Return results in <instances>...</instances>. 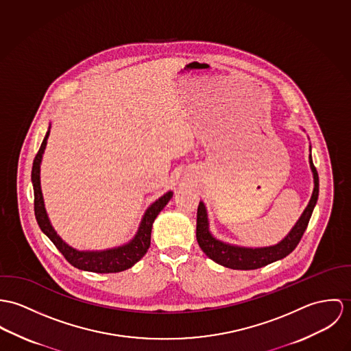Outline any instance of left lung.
<instances>
[{
    "mask_svg": "<svg viewBox=\"0 0 351 351\" xmlns=\"http://www.w3.org/2000/svg\"><path fill=\"white\" fill-rule=\"evenodd\" d=\"M308 161H310V168H311L312 178H313L311 199L307 207L304 208L303 214L298 219V222L280 242L271 246L247 247V246H239V245H233V243L221 241L215 238L210 232V221H208L206 204L203 202H199L197 214H196V239L203 253L217 264L230 269H238V271L258 269L287 257L298 246L300 238L306 232L311 218L312 211L317 202V196H319V176L312 162L311 145H310Z\"/></svg>",
    "mask_w": 351,
    "mask_h": 351,
    "instance_id": "1",
    "label": "left lung"
}]
</instances>
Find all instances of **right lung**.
Listing matches in <instances>:
<instances>
[{
    "mask_svg": "<svg viewBox=\"0 0 351 351\" xmlns=\"http://www.w3.org/2000/svg\"><path fill=\"white\" fill-rule=\"evenodd\" d=\"M49 129H51V125L48 126V130L41 143L39 152L34 160L32 176H31L32 186H34V194H35V215H36V221L39 223L41 232L53 242V245L64 256V258L73 267L78 268L80 271L94 273H117L132 268L148 252L149 245H151L152 225H154L158 213L171 200L173 193L168 191V193L161 195L145 210L137 232L129 242H126L121 246H114V247L104 249V250H79V249L73 247L71 245H69L66 241L62 239V237L55 232L53 226L51 225V221H49L47 210H45L43 193H41L40 165H41L43 155H44V151L47 147Z\"/></svg>",
    "mask_w": 351,
    "mask_h": 351,
    "instance_id": "add662e5",
    "label": "right lung"
}]
</instances>
